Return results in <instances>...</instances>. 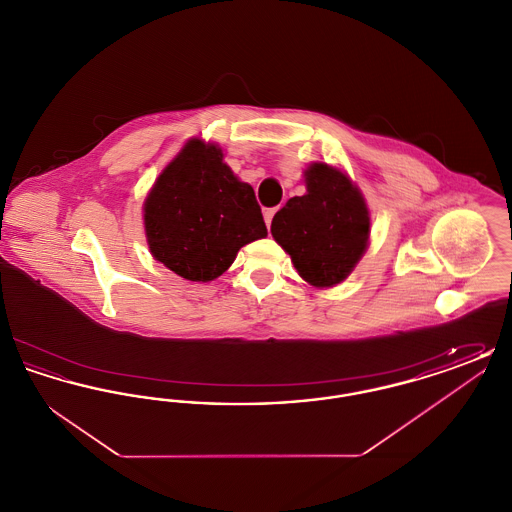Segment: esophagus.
Here are the masks:
<instances>
[{
  "label": "esophagus",
  "instance_id": "34e87169",
  "mask_svg": "<svg viewBox=\"0 0 512 512\" xmlns=\"http://www.w3.org/2000/svg\"><path fill=\"white\" fill-rule=\"evenodd\" d=\"M278 209H265V213H263V217H265V222H267L268 228H270V222H272V217H274V213H276Z\"/></svg>",
  "mask_w": 512,
  "mask_h": 512
}]
</instances>
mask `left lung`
<instances>
[{"label":"left lung","mask_w":512,"mask_h":512,"mask_svg":"<svg viewBox=\"0 0 512 512\" xmlns=\"http://www.w3.org/2000/svg\"><path fill=\"white\" fill-rule=\"evenodd\" d=\"M303 178L307 192L288 199L274 215L270 234L307 284L334 288L365 255L370 211L359 186L338 167L317 161Z\"/></svg>","instance_id":"8db88e82"}]
</instances>
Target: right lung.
Listing matches in <instances>:
<instances>
[{"mask_svg": "<svg viewBox=\"0 0 512 512\" xmlns=\"http://www.w3.org/2000/svg\"><path fill=\"white\" fill-rule=\"evenodd\" d=\"M149 253L190 282H211L244 245L267 236L253 188L224 163L217 144L188 140L144 201Z\"/></svg>", "mask_w": 512, "mask_h": 512, "instance_id": "right-lung-1", "label": "right lung"}]
</instances>
